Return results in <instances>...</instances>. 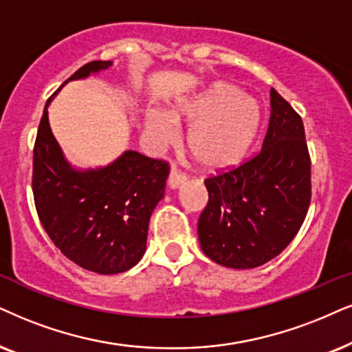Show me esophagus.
I'll use <instances>...</instances> for the list:
<instances>
[{
  "mask_svg": "<svg viewBox=\"0 0 352 352\" xmlns=\"http://www.w3.org/2000/svg\"><path fill=\"white\" fill-rule=\"evenodd\" d=\"M185 180H186V177L184 175V173L177 172L175 168H172L170 173H168L167 186H168V188H170V190H177V188H180V186L185 184Z\"/></svg>",
  "mask_w": 352,
  "mask_h": 352,
  "instance_id": "34e87169",
  "label": "esophagus"
}]
</instances>
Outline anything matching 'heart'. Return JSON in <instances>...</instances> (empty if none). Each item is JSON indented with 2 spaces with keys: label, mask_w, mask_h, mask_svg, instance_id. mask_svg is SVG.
<instances>
[{
  "label": "heart",
  "mask_w": 352,
  "mask_h": 352,
  "mask_svg": "<svg viewBox=\"0 0 352 352\" xmlns=\"http://www.w3.org/2000/svg\"><path fill=\"white\" fill-rule=\"evenodd\" d=\"M260 107L242 89L216 81L177 100L166 112L148 109L146 131L154 144L177 140V124L188 126L186 148L199 170L228 172L245 159L260 128Z\"/></svg>",
  "instance_id": "1"
}]
</instances>
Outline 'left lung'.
<instances>
[{
  "label": "left lung",
  "instance_id": "left-lung-1",
  "mask_svg": "<svg viewBox=\"0 0 352 352\" xmlns=\"http://www.w3.org/2000/svg\"><path fill=\"white\" fill-rule=\"evenodd\" d=\"M260 154L204 180L209 199L198 221L204 255L250 270L278 256L299 232L310 204V157L299 113L271 89Z\"/></svg>",
  "mask_w": 352,
  "mask_h": 352
}]
</instances>
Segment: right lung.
<instances>
[{
  "instance_id": "right-lung-1",
  "label": "right lung",
  "mask_w": 352,
  "mask_h": 352,
  "mask_svg": "<svg viewBox=\"0 0 352 352\" xmlns=\"http://www.w3.org/2000/svg\"><path fill=\"white\" fill-rule=\"evenodd\" d=\"M112 65L91 61L65 84L96 76ZM52 100L34 148L32 191L40 222L73 263L99 274L123 273L140 263L148 248L151 214L164 198L167 164L128 149L107 166L74 167L52 133Z\"/></svg>"
}]
</instances>
